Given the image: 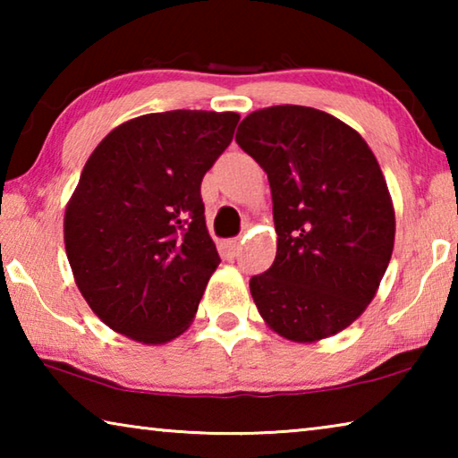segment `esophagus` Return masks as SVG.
<instances>
[{
    "label": "esophagus",
    "mask_w": 458,
    "mask_h": 458,
    "mask_svg": "<svg viewBox=\"0 0 458 458\" xmlns=\"http://www.w3.org/2000/svg\"><path fill=\"white\" fill-rule=\"evenodd\" d=\"M240 246H242V242H240V238H230L224 242V252L230 254V257H236V254L240 252Z\"/></svg>",
    "instance_id": "obj_1"
}]
</instances>
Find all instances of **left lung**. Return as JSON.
Segmentation results:
<instances>
[{
  "label": "left lung",
  "instance_id": "8db88e82",
  "mask_svg": "<svg viewBox=\"0 0 458 458\" xmlns=\"http://www.w3.org/2000/svg\"><path fill=\"white\" fill-rule=\"evenodd\" d=\"M236 143L273 193L276 257L250 278L260 317L294 344L350 327L376 297L396 236L376 155L344 121L299 105L250 113Z\"/></svg>",
  "mask_w": 458,
  "mask_h": 458
}]
</instances>
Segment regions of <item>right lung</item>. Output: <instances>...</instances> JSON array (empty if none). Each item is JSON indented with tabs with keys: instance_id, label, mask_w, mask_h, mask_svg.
Wrapping results in <instances>:
<instances>
[{
	"instance_id": "add662e5",
	"label": "right lung",
	"mask_w": 458,
	"mask_h": 458,
	"mask_svg": "<svg viewBox=\"0 0 458 458\" xmlns=\"http://www.w3.org/2000/svg\"><path fill=\"white\" fill-rule=\"evenodd\" d=\"M238 113H149L114 127L64 212L74 283L100 321L145 345L180 337L220 265L199 185Z\"/></svg>"
}]
</instances>
